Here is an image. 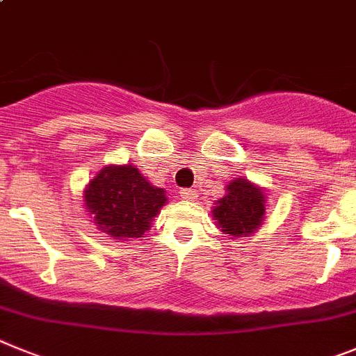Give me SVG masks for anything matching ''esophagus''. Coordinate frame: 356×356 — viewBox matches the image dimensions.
I'll use <instances>...</instances> for the list:
<instances>
[{
    "mask_svg": "<svg viewBox=\"0 0 356 356\" xmlns=\"http://www.w3.org/2000/svg\"><path fill=\"white\" fill-rule=\"evenodd\" d=\"M181 197L184 200H195L197 191L195 190H181Z\"/></svg>",
    "mask_w": 356,
    "mask_h": 356,
    "instance_id": "34e87169",
    "label": "esophagus"
}]
</instances>
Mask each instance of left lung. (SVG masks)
I'll return each mask as SVG.
<instances>
[{
    "label": "left lung",
    "instance_id": "left-lung-1",
    "mask_svg": "<svg viewBox=\"0 0 356 356\" xmlns=\"http://www.w3.org/2000/svg\"><path fill=\"white\" fill-rule=\"evenodd\" d=\"M267 193L245 177H234L211 209L218 229L231 238L251 236L264 225Z\"/></svg>",
    "mask_w": 356,
    "mask_h": 356
}]
</instances>
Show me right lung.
<instances>
[{
    "mask_svg": "<svg viewBox=\"0 0 356 356\" xmlns=\"http://www.w3.org/2000/svg\"><path fill=\"white\" fill-rule=\"evenodd\" d=\"M82 197L89 218L111 240L143 238L168 202L166 191L150 184L132 163L104 166Z\"/></svg>",
    "mask_w": 356,
    "mask_h": 356,
    "instance_id": "right-lung-1",
    "label": "right lung"
}]
</instances>
